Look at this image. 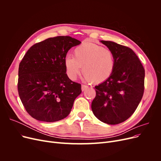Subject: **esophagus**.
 I'll list each match as a JSON object with an SVG mask.
<instances>
[{"mask_svg": "<svg viewBox=\"0 0 161 161\" xmlns=\"http://www.w3.org/2000/svg\"><path fill=\"white\" fill-rule=\"evenodd\" d=\"M88 86L87 85H82V91H84L85 90H86L87 88H88Z\"/></svg>", "mask_w": 161, "mask_h": 161, "instance_id": "obj_1", "label": "esophagus"}]
</instances>
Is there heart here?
Segmentation results:
<instances>
[{
  "label": "heart",
  "mask_w": 161,
  "mask_h": 161,
  "mask_svg": "<svg viewBox=\"0 0 161 161\" xmlns=\"http://www.w3.org/2000/svg\"><path fill=\"white\" fill-rule=\"evenodd\" d=\"M68 76L75 80L82 70L85 79L93 83H101L110 77L115 67L114 56L110 50L89 42H85L74 50V57L64 59Z\"/></svg>",
  "instance_id": "1"
}]
</instances>
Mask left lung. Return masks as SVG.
I'll return each mask as SVG.
<instances>
[{"mask_svg":"<svg viewBox=\"0 0 161 161\" xmlns=\"http://www.w3.org/2000/svg\"><path fill=\"white\" fill-rule=\"evenodd\" d=\"M101 42L113 53L115 67L109 79L95 86L91 109L102 122L115 125L128 119L138 108L144 94L145 71L130 47L110 41Z\"/></svg>","mask_w":161,"mask_h":161,"instance_id":"1","label":"left lung"}]
</instances>
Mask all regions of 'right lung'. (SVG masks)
Listing matches in <instances>:
<instances>
[{"mask_svg": "<svg viewBox=\"0 0 161 161\" xmlns=\"http://www.w3.org/2000/svg\"><path fill=\"white\" fill-rule=\"evenodd\" d=\"M81 42L70 36L50 37L32 46L19 67L18 92L32 118L46 122L69 115L81 85L72 81L64 66L66 53Z\"/></svg>", "mask_w": 161, "mask_h": 161, "instance_id": "obj_1", "label": "right lung"}]
</instances>
